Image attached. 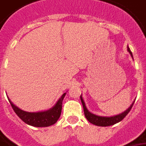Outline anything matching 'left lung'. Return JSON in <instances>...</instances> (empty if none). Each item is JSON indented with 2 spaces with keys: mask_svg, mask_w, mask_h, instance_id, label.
Returning <instances> with one entry per match:
<instances>
[{
  "mask_svg": "<svg viewBox=\"0 0 146 146\" xmlns=\"http://www.w3.org/2000/svg\"><path fill=\"white\" fill-rule=\"evenodd\" d=\"M127 51L129 52L130 56H132L133 58L132 52H131L128 46H127ZM80 98H81V102H82L83 110H84V115L86 117V119L90 121V123H92V124H94L95 125H98V126H110V125H113L117 123V122L121 121L128 114L129 112L130 111V110L132 108V106H133V103H134V102H133L128 109L125 110L124 112H122L121 113H119L117 115H114V116H112V117H102V116H98V115H95L94 113H90L86 108L85 102H84L83 98H82V95H80Z\"/></svg>",
  "mask_w": 146,
  "mask_h": 146,
  "instance_id": "left-lung-1",
  "label": "left lung"
}]
</instances>
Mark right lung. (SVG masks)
Instances as JSON below:
<instances>
[{
  "instance_id": "1",
  "label": "right lung",
  "mask_w": 146,
  "mask_h": 146,
  "mask_svg": "<svg viewBox=\"0 0 146 146\" xmlns=\"http://www.w3.org/2000/svg\"><path fill=\"white\" fill-rule=\"evenodd\" d=\"M65 95H66V93H64L60 97V99L56 103V105L51 109L45 110V111L33 112V113L22 110L20 108H18L17 106L14 105L13 103L10 101L9 98H8V99L13 109L15 111V113L17 114L18 117H20L22 121H25L28 125L36 126V127H46V126H50L55 124L60 118L61 110H62V102Z\"/></svg>"
}]
</instances>
